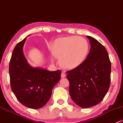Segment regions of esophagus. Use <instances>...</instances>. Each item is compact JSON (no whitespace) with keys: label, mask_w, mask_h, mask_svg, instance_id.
Segmentation results:
<instances>
[{"label":"esophagus","mask_w":123,"mask_h":123,"mask_svg":"<svg viewBox=\"0 0 123 123\" xmlns=\"http://www.w3.org/2000/svg\"><path fill=\"white\" fill-rule=\"evenodd\" d=\"M66 77V74L65 73L62 72L61 73V77L62 78H64V77Z\"/></svg>","instance_id":"obj_1"}]
</instances>
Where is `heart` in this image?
Listing matches in <instances>:
<instances>
[{"mask_svg": "<svg viewBox=\"0 0 123 123\" xmlns=\"http://www.w3.org/2000/svg\"><path fill=\"white\" fill-rule=\"evenodd\" d=\"M89 45L82 37L70 36L60 38L51 47L53 55L60 60V64L66 70L75 69L85 60L88 53Z\"/></svg>", "mask_w": 123, "mask_h": 123, "instance_id": "heart-1", "label": "heart"}]
</instances>
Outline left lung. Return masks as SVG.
I'll return each instance as SVG.
<instances>
[{
	"instance_id": "8db88e82",
	"label": "left lung",
	"mask_w": 123,
	"mask_h": 123,
	"mask_svg": "<svg viewBox=\"0 0 123 123\" xmlns=\"http://www.w3.org/2000/svg\"><path fill=\"white\" fill-rule=\"evenodd\" d=\"M87 37L91 44L87 58L80 66L66 72L70 97L83 108L101 102L111 83V63L106 50L94 37Z\"/></svg>"
}]
</instances>
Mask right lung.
Segmentation results:
<instances>
[{
  "label": "right lung",
  "instance_id": "obj_1",
  "mask_svg": "<svg viewBox=\"0 0 123 123\" xmlns=\"http://www.w3.org/2000/svg\"><path fill=\"white\" fill-rule=\"evenodd\" d=\"M26 37L16 45L12 53L9 65L11 88L22 105L39 109L50 99L53 87L60 81L61 71L31 66L23 52Z\"/></svg>",
  "mask_w": 123,
  "mask_h": 123
}]
</instances>
